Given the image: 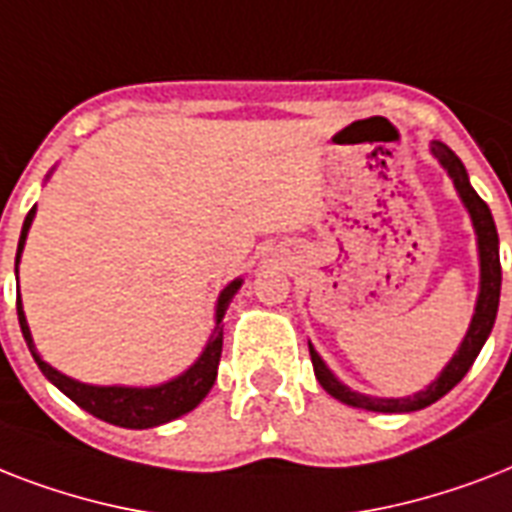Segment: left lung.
I'll use <instances>...</instances> for the list:
<instances>
[{
  "mask_svg": "<svg viewBox=\"0 0 512 512\" xmlns=\"http://www.w3.org/2000/svg\"><path fill=\"white\" fill-rule=\"evenodd\" d=\"M433 154L441 164H444L449 175L454 180V188L460 191L465 207H468L470 217H473V225H476L478 233V252H481V295H478L476 316L470 321V329L465 340H462L460 350L454 353V358L449 361L441 377H438L433 385H428V390H420L417 396L409 398H372L361 396V393H353L350 388H345L335 374L329 372L324 361L319 358V353L311 348V361L313 372H316V380L321 382V388L327 390L329 396H335L337 401L348 406H356V409H366V412H417V409H425V406L436 404L438 398L446 396L449 390L457 385V382L468 374V369L473 366L476 356L484 348L486 337L492 332L494 319H497V308H500V284H502V265H500V239H497V225H494V217L486 207V201L473 191V185L468 183V172L462 167V162L457 159L452 148L444 146V143H433Z\"/></svg>",
  "mask_w": 512,
  "mask_h": 512,
  "instance_id": "1",
  "label": "left lung"
}]
</instances>
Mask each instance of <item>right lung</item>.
<instances>
[{
	"mask_svg": "<svg viewBox=\"0 0 512 512\" xmlns=\"http://www.w3.org/2000/svg\"><path fill=\"white\" fill-rule=\"evenodd\" d=\"M36 207H31V212L23 220V231H20L18 241V255H15V268H18L20 252H23V244H26L28 225L34 220ZM18 273V271H15ZM241 287V281H233L223 289V295L217 300V321L215 332L209 337L207 348L201 353V358L188 369L185 374H180L177 380L164 382L159 388H95V385H84V382H76L66 374H60L58 369H52L47 361L39 358V353L34 350V342H31V332H28L26 316H23V308H20L18 297V321L20 332L26 337V345L31 350V356L39 364L42 374L47 380L66 393L74 404H79L84 412H90L92 417H98L103 422H111V425H119V428H156V425H164V422L177 420L180 414L191 412L193 406L201 404V398L207 396L209 388L215 385L217 377V364H220V350H223V321L225 311H228V303L231 297L236 295V289Z\"/></svg>",
	"mask_w": 512,
	"mask_h": 512,
	"instance_id": "1",
	"label": "right lung"
}]
</instances>
